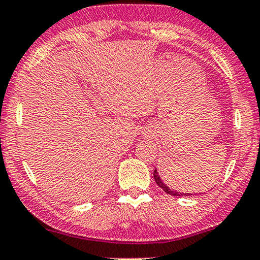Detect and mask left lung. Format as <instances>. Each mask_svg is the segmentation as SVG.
Masks as SVG:
<instances>
[{
    "mask_svg": "<svg viewBox=\"0 0 260 260\" xmlns=\"http://www.w3.org/2000/svg\"><path fill=\"white\" fill-rule=\"evenodd\" d=\"M154 179H155V181H156V184L159 185V186L162 188V190L166 192V193H168V194H171V196H190L191 193H180V192H177V191H174V190H172V188H170L167 186L166 184H164V181L161 180V178H160V175L157 174V171L156 170H154Z\"/></svg>",
    "mask_w": 260,
    "mask_h": 260,
    "instance_id": "left-lung-1",
    "label": "left lung"
}]
</instances>
